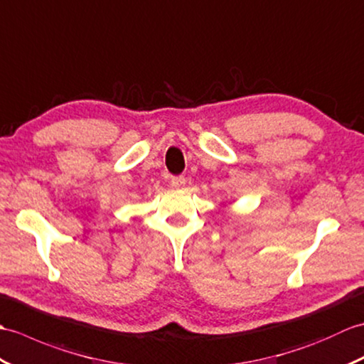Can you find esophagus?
<instances>
[{
	"label": "esophagus",
	"mask_w": 364,
	"mask_h": 364,
	"mask_svg": "<svg viewBox=\"0 0 364 364\" xmlns=\"http://www.w3.org/2000/svg\"><path fill=\"white\" fill-rule=\"evenodd\" d=\"M183 185H185V177L183 176H176V177H173V179H171V187L176 188V190L182 188Z\"/></svg>",
	"instance_id": "esophagus-1"
}]
</instances>
